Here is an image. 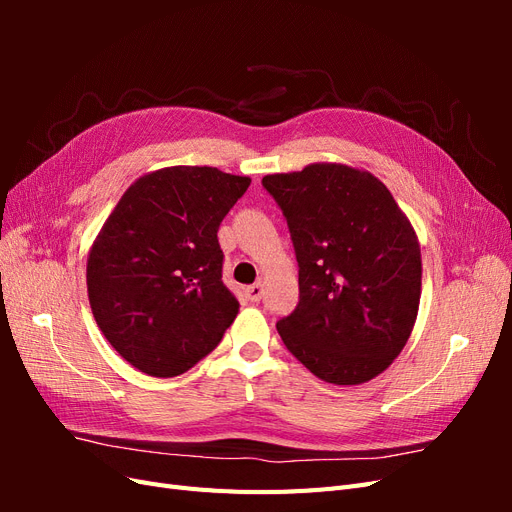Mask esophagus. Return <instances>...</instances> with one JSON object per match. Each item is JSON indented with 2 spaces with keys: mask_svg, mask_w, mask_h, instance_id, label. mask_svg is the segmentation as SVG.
I'll list each match as a JSON object with an SVG mask.
<instances>
[{
  "mask_svg": "<svg viewBox=\"0 0 512 512\" xmlns=\"http://www.w3.org/2000/svg\"><path fill=\"white\" fill-rule=\"evenodd\" d=\"M243 292H245V297H247V299H250L252 303H258V301L262 299V284L258 282V284H252V286H247V288H245Z\"/></svg>",
  "mask_w": 512,
  "mask_h": 512,
  "instance_id": "34e87169",
  "label": "esophagus"
}]
</instances>
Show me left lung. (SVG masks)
I'll list each match as a JSON object with an SVG mask.
<instances>
[{
  "instance_id": "1",
  "label": "left lung",
  "mask_w": 512,
  "mask_h": 512,
  "mask_svg": "<svg viewBox=\"0 0 512 512\" xmlns=\"http://www.w3.org/2000/svg\"><path fill=\"white\" fill-rule=\"evenodd\" d=\"M299 262V305L277 322L286 348L324 382L380 376L404 350L421 303V245L365 168L314 162L262 177Z\"/></svg>"
}]
</instances>
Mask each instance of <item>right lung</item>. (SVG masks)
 Listing matches in <instances>:
<instances>
[{
    "label": "right lung",
    "instance_id": "obj_1",
    "mask_svg": "<svg viewBox=\"0 0 512 512\" xmlns=\"http://www.w3.org/2000/svg\"><path fill=\"white\" fill-rule=\"evenodd\" d=\"M250 183L213 166L151 170L123 192L89 247L91 312L108 344L143 374H183L237 318L218 228Z\"/></svg>",
    "mask_w": 512,
    "mask_h": 512
}]
</instances>
